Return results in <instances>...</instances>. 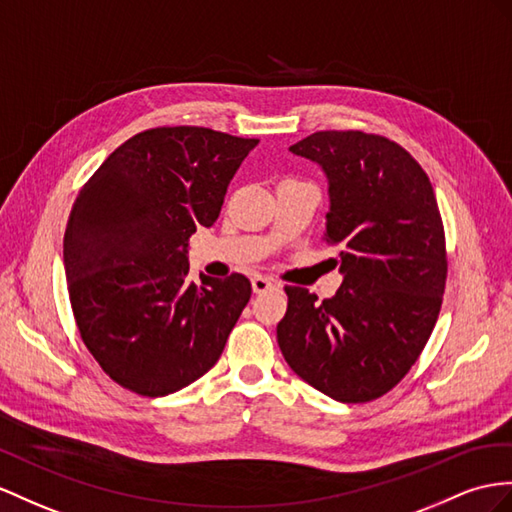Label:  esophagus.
Instances as JSON below:
<instances>
[{
  "instance_id": "obj_1",
  "label": "esophagus",
  "mask_w": 512,
  "mask_h": 512,
  "mask_svg": "<svg viewBox=\"0 0 512 512\" xmlns=\"http://www.w3.org/2000/svg\"><path fill=\"white\" fill-rule=\"evenodd\" d=\"M251 283H253V292L255 294L266 292V290H270V287H277V281L270 279V277H261V274H255V277L251 279Z\"/></svg>"
}]
</instances>
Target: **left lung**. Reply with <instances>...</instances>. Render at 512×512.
Segmentation results:
<instances>
[{
	"label": "left lung",
	"instance_id": "8db88e82",
	"mask_svg": "<svg viewBox=\"0 0 512 512\" xmlns=\"http://www.w3.org/2000/svg\"><path fill=\"white\" fill-rule=\"evenodd\" d=\"M290 151L329 179L322 240L337 248L344 283L322 303L287 285L277 342L311 387L370 402L402 381L439 318L448 255L435 190L409 151L378 134L316 131Z\"/></svg>",
	"mask_w": 512,
	"mask_h": 512
}]
</instances>
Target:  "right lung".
I'll return each mask as SVG.
<instances>
[{"label":"right lung","mask_w":512,"mask_h":512,"mask_svg":"<svg viewBox=\"0 0 512 512\" xmlns=\"http://www.w3.org/2000/svg\"><path fill=\"white\" fill-rule=\"evenodd\" d=\"M207 127H153L108 155L73 203L64 272L82 342L114 383L160 398L214 368L251 281H188V240L212 227L257 147Z\"/></svg>","instance_id":"obj_1"}]
</instances>
